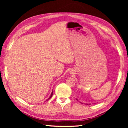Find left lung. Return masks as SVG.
Returning <instances> with one entry per match:
<instances>
[{"label": "left lung", "mask_w": 128, "mask_h": 128, "mask_svg": "<svg viewBox=\"0 0 128 128\" xmlns=\"http://www.w3.org/2000/svg\"><path fill=\"white\" fill-rule=\"evenodd\" d=\"M87 104V105H90V104Z\"/></svg>", "instance_id": "obj_1"}]
</instances>
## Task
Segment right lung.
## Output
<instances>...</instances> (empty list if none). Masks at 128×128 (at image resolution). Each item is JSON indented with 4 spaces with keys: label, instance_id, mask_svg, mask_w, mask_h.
<instances>
[{
    "label": "right lung",
    "instance_id": "right-lung-1",
    "mask_svg": "<svg viewBox=\"0 0 128 128\" xmlns=\"http://www.w3.org/2000/svg\"><path fill=\"white\" fill-rule=\"evenodd\" d=\"M52 95H53V91H52V93H51V94H50V97L48 98V100H49V99H50V98L52 97Z\"/></svg>",
    "mask_w": 128,
    "mask_h": 128
}]
</instances>
